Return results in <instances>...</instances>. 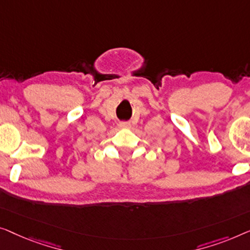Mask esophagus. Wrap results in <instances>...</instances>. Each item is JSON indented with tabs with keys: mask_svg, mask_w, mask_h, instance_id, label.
Returning <instances> with one entry per match:
<instances>
[{
	"mask_svg": "<svg viewBox=\"0 0 250 250\" xmlns=\"http://www.w3.org/2000/svg\"><path fill=\"white\" fill-rule=\"evenodd\" d=\"M120 128H122V129H128V128H130V124L129 122H120Z\"/></svg>",
	"mask_w": 250,
	"mask_h": 250,
	"instance_id": "1",
	"label": "esophagus"
}]
</instances>
